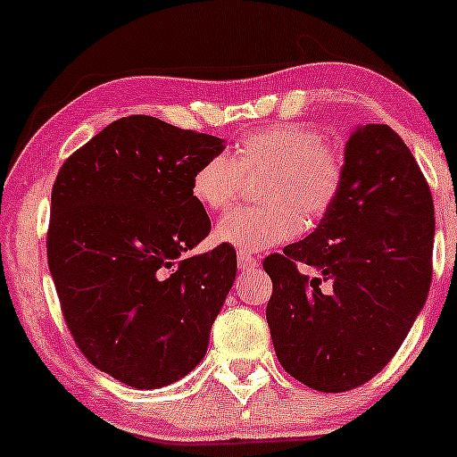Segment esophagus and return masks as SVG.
I'll list each match as a JSON object with an SVG mask.
<instances>
[{
	"label": "esophagus",
	"mask_w": 457,
	"mask_h": 457,
	"mask_svg": "<svg viewBox=\"0 0 457 457\" xmlns=\"http://www.w3.org/2000/svg\"><path fill=\"white\" fill-rule=\"evenodd\" d=\"M237 264H239L241 270H252V268L258 266V260L245 252H239L237 253Z\"/></svg>",
	"instance_id": "34e87169"
}]
</instances>
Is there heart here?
<instances>
[{"mask_svg":"<svg viewBox=\"0 0 457 457\" xmlns=\"http://www.w3.org/2000/svg\"><path fill=\"white\" fill-rule=\"evenodd\" d=\"M243 177L260 179L262 204L224 214L214 239L239 252H264L291 241L303 222L314 224L333 208L343 187V158L320 130L280 122L243 135L230 155H212L191 179V193L205 210L228 208Z\"/></svg>","mask_w":457,"mask_h":457,"instance_id":"1","label":"heart"}]
</instances>
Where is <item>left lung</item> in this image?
Listing matches in <instances>:
<instances>
[{
	"instance_id": "obj_1",
	"label": "left lung",
	"mask_w": 457,
	"mask_h": 457,
	"mask_svg": "<svg viewBox=\"0 0 457 457\" xmlns=\"http://www.w3.org/2000/svg\"><path fill=\"white\" fill-rule=\"evenodd\" d=\"M343 155L341 193L314 233L264 260L277 358L322 393L355 389L389 364L433 278V195L402 137L360 124Z\"/></svg>"
}]
</instances>
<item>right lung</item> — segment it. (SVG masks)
Returning <instances> with one entry per match:
<instances>
[{"instance_id": "right-lung-1", "label": "right lung", "mask_w": 457, "mask_h": 457, "mask_svg": "<svg viewBox=\"0 0 457 457\" xmlns=\"http://www.w3.org/2000/svg\"><path fill=\"white\" fill-rule=\"evenodd\" d=\"M224 139L127 116L60 168L47 264L66 324L99 370L135 389L177 383L204 360L237 274L218 245L187 255L212 224L191 193Z\"/></svg>"}]
</instances>
